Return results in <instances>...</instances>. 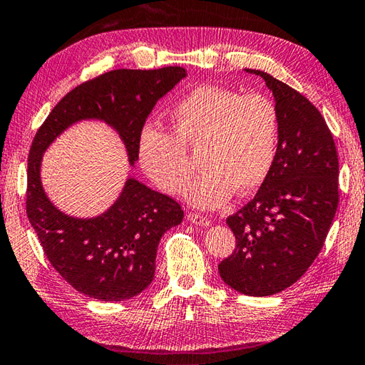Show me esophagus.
Here are the masks:
<instances>
[{
	"mask_svg": "<svg viewBox=\"0 0 365 365\" xmlns=\"http://www.w3.org/2000/svg\"><path fill=\"white\" fill-rule=\"evenodd\" d=\"M188 220L191 223L199 225V226H209L210 225V220L201 215V213H188Z\"/></svg>",
	"mask_w": 365,
	"mask_h": 365,
	"instance_id": "esophagus-1",
	"label": "esophagus"
}]
</instances>
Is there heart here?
Returning a JSON list of instances; mask_svg holds the SVG:
<instances>
[{
  "mask_svg": "<svg viewBox=\"0 0 365 365\" xmlns=\"http://www.w3.org/2000/svg\"><path fill=\"white\" fill-rule=\"evenodd\" d=\"M174 133L147 125L139 134L140 166L156 187L180 195L195 173L187 150H201L199 175L187 191L202 209L223 205L235 191L244 196L266 182L277 158L280 113L272 99L213 85L191 90L170 113Z\"/></svg>",
  "mask_w": 365,
  "mask_h": 365,
  "instance_id": "b5f03b06",
  "label": "heart"
}]
</instances>
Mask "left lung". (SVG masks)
I'll return each instance as SVG.
<instances>
[{"instance_id":"1","label":"left lung","mask_w":365,"mask_h":365,"mask_svg":"<svg viewBox=\"0 0 365 365\" xmlns=\"http://www.w3.org/2000/svg\"><path fill=\"white\" fill-rule=\"evenodd\" d=\"M280 113L272 170L247 205L226 220L234 253L220 262L223 282L247 296L287 289L324 245L339 205V158L319 110L301 93L262 71Z\"/></svg>"}]
</instances>
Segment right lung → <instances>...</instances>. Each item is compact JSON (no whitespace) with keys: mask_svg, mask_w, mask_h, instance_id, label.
<instances>
[{"mask_svg":"<svg viewBox=\"0 0 365 365\" xmlns=\"http://www.w3.org/2000/svg\"><path fill=\"white\" fill-rule=\"evenodd\" d=\"M185 77L187 71L180 66L109 71L71 90L34 135L28 155L26 215L50 264L85 296L120 302L144 291L153 280L160 240L182 223L183 210L173 197L130 177L101 215H66L42 188V155L77 121L99 120L118 133L134 166L147 117Z\"/></svg>","mask_w":365,"mask_h":365,"instance_id":"add662e5","label":"right lung"}]
</instances>
